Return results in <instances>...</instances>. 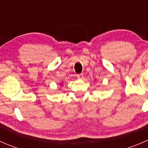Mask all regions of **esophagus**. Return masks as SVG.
I'll return each instance as SVG.
<instances>
[{
  "label": "esophagus",
  "mask_w": 148,
  "mask_h": 148,
  "mask_svg": "<svg viewBox=\"0 0 148 148\" xmlns=\"http://www.w3.org/2000/svg\"><path fill=\"white\" fill-rule=\"evenodd\" d=\"M77 77L78 79H82L84 78V75L83 74H77Z\"/></svg>",
  "instance_id": "obj_1"
}]
</instances>
